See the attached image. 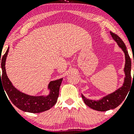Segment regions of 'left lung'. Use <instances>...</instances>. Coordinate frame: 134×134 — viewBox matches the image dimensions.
Listing matches in <instances>:
<instances>
[{"instance_id": "8db88e82", "label": "left lung", "mask_w": 134, "mask_h": 134, "mask_svg": "<svg viewBox=\"0 0 134 134\" xmlns=\"http://www.w3.org/2000/svg\"><path fill=\"white\" fill-rule=\"evenodd\" d=\"M112 38L117 43L120 47L122 49L125 56V65L124 68L125 77L124 82L120 88L118 89L113 93L103 97L99 100H92L87 99L82 94V98L84 103L93 110L99 111H105L111 110L119 106L127 96L132 84L131 77V60L129 56L125 43L117 35L110 31Z\"/></svg>"}]
</instances>
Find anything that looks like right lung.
<instances>
[{
	"instance_id": "1",
	"label": "right lung",
	"mask_w": 134,
	"mask_h": 134,
	"mask_svg": "<svg viewBox=\"0 0 134 134\" xmlns=\"http://www.w3.org/2000/svg\"><path fill=\"white\" fill-rule=\"evenodd\" d=\"M9 49L8 48L1 60L0 59L2 70V76H1L0 72V86L3 84L4 91H5L11 102L22 111L33 113H41L53 107L57 101L62 79L51 81L49 83L48 89H50V92L47 96H33L21 93L13 86L6 74L5 64Z\"/></svg>"
}]
</instances>
